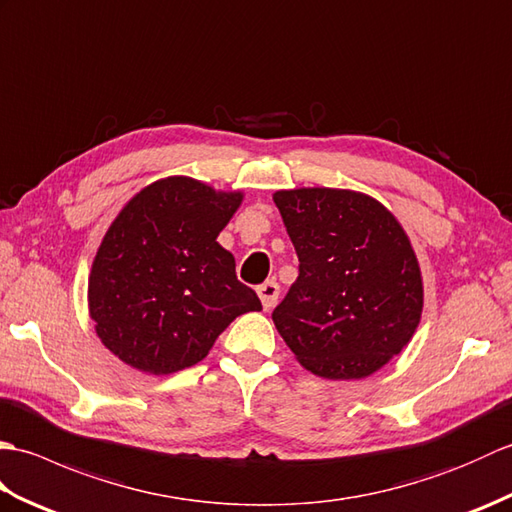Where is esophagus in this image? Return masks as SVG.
<instances>
[{"mask_svg": "<svg viewBox=\"0 0 512 512\" xmlns=\"http://www.w3.org/2000/svg\"><path fill=\"white\" fill-rule=\"evenodd\" d=\"M257 295H259V299H262L264 310H273L277 299H279V284L275 279L264 281L262 286H257Z\"/></svg>", "mask_w": 512, "mask_h": 512, "instance_id": "1", "label": "esophagus"}]
</instances>
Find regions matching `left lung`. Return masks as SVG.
Wrapping results in <instances>:
<instances>
[{
  "mask_svg": "<svg viewBox=\"0 0 512 512\" xmlns=\"http://www.w3.org/2000/svg\"><path fill=\"white\" fill-rule=\"evenodd\" d=\"M273 200L299 257V277L273 312L277 332L314 376H372L409 345L422 317L405 228L361 191L303 187Z\"/></svg>",
  "mask_w": 512,
  "mask_h": 512,
  "instance_id": "left-lung-1",
  "label": "left lung"
}]
</instances>
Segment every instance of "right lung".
Wrapping results in <instances>:
<instances>
[{"label": "right lung", "mask_w": 512, "mask_h": 512, "mask_svg": "<svg viewBox=\"0 0 512 512\" xmlns=\"http://www.w3.org/2000/svg\"><path fill=\"white\" fill-rule=\"evenodd\" d=\"M244 200L187 176L138 191L96 250L88 308L101 343L138 372L165 376L209 354L228 323L259 312L255 290L217 244Z\"/></svg>", "instance_id": "obj_1"}]
</instances>
